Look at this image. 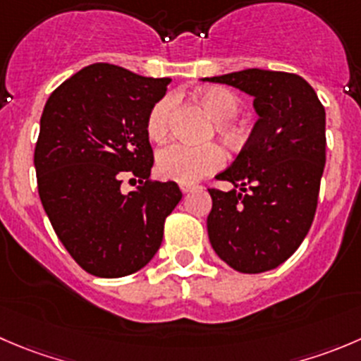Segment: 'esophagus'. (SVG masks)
<instances>
[{
  "instance_id": "34e87169",
  "label": "esophagus",
  "mask_w": 361,
  "mask_h": 361,
  "mask_svg": "<svg viewBox=\"0 0 361 361\" xmlns=\"http://www.w3.org/2000/svg\"><path fill=\"white\" fill-rule=\"evenodd\" d=\"M180 188H181V192H183V194H188V192H192V190H195V188H199V185H195V183H181Z\"/></svg>"
}]
</instances>
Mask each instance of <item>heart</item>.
Wrapping results in <instances>:
<instances>
[{"label": "heart", "mask_w": 361, "mask_h": 361, "mask_svg": "<svg viewBox=\"0 0 361 361\" xmlns=\"http://www.w3.org/2000/svg\"><path fill=\"white\" fill-rule=\"evenodd\" d=\"M204 109L212 114L216 121V128L222 134L234 137V132L231 121L240 113V99L229 90L224 87H212L199 95ZM171 107L173 99L164 97L155 106L152 107L148 114V134L153 139H160L166 135L169 127ZM226 160L220 146L208 142V145H187L181 141H173L164 146L157 155V166L160 174L167 180L178 181V183H194L201 180L206 174L220 169Z\"/></svg>", "instance_id": "1"}]
</instances>
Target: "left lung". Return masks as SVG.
Returning <instances> with one entry per match:
<instances>
[{
  "instance_id": "8db88e82",
  "label": "left lung",
  "mask_w": 361,
  "mask_h": 361,
  "mask_svg": "<svg viewBox=\"0 0 361 361\" xmlns=\"http://www.w3.org/2000/svg\"><path fill=\"white\" fill-rule=\"evenodd\" d=\"M208 82L254 97L250 137L231 167L216 174L233 190L208 188V236L224 262L262 274L291 257L312 226L326 162V113L303 77L247 68Z\"/></svg>"
}]
</instances>
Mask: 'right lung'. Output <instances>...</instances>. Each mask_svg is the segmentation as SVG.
Returning <instances> with one entry per match:
<instances>
[{
	"instance_id": "obj_1",
	"label": "right lung",
	"mask_w": 361,
	"mask_h": 361,
	"mask_svg": "<svg viewBox=\"0 0 361 361\" xmlns=\"http://www.w3.org/2000/svg\"><path fill=\"white\" fill-rule=\"evenodd\" d=\"M171 79L109 63L84 66L49 97L35 146L38 195L68 254L87 274H135L160 248L181 190L149 181L148 114ZM128 176L135 191L123 192Z\"/></svg>"
}]
</instances>
